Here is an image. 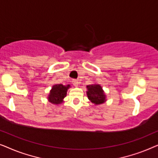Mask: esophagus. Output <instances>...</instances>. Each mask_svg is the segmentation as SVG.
<instances>
[{
    "mask_svg": "<svg viewBox=\"0 0 158 158\" xmlns=\"http://www.w3.org/2000/svg\"><path fill=\"white\" fill-rule=\"evenodd\" d=\"M78 81H77V80H75V79H74V80H73V85L74 86H75V87H77V85H78Z\"/></svg>",
    "mask_w": 158,
    "mask_h": 158,
    "instance_id": "obj_1",
    "label": "esophagus"
}]
</instances>
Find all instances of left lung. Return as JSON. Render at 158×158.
<instances>
[{"instance_id": "left-lung-1", "label": "left lung", "mask_w": 158, "mask_h": 158, "mask_svg": "<svg viewBox=\"0 0 158 158\" xmlns=\"http://www.w3.org/2000/svg\"><path fill=\"white\" fill-rule=\"evenodd\" d=\"M87 96L88 99L95 104H101L106 101V96L100 85H87Z\"/></svg>"}]
</instances>
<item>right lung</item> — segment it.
I'll use <instances>...</instances> for the list:
<instances>
[{"mask_svg":"<svg viewBox=\"0 0 158 158\" xmlns=\"http://www.w3.org/2000/svg\"><path fill=\"white\" fill-rule=\"evenodd\" d=\"M70 88V85L67 86L62 84H57L52 88L50 94L49 96V101L52 103L59 104L62 102V99L66 96L67 90Z\"/></svg>","mask_w":158,"mask_h":158,"instance_id":"add662e5","label":"right lung"}]
</instances>
